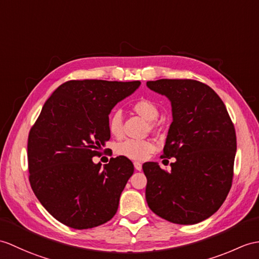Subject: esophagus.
Masks as SVG:
<instances>
[{"label":"esophagus","instance_id":"esophagus-1","mask_svg":"<svg viewBox=\"0 0 259 259\" xmlns=\"http://www.w3.org/2000/svg\"><path fill=\"white\" fill-rule=\"evenodd\" d=\"M134 165H135V169H136V170H138V171H141V170H142V164L140 163V162L136 161L135 163H134Z\"/></svg>","mask_w":259,"mask_h":259}]
</instances>
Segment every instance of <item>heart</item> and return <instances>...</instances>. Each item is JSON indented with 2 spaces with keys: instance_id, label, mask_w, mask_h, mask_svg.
<instances>
[{
  "instance_id": "heart-1",
  "label": "heart",
  "mask_w": 259,
  "mask_h": 259,
  "mask_svg": "<svg viewBox=\"0 0 259 259\" xmlns=\"http://www.w3.org/2000/svg\"><path fill=\"white\" fill-rule=\"evenodd\" d=\"M132 110L150 121V128L152 130H157L159 128V122L157 121V119L159 117L160 109L158 105L151 99H138L132 105ZM108 129H109V132L113 137H121L123 130L121 112L115 111L112 113L109 118V121H108ZM154 149L155 147L153 142L150 140L127 139L118 144L117 153L134 160H144L154 151Z\"/></svg>"
}]
</instances>
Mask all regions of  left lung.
<instances>
[{
  "label": "left lung",
  "instance_id": "8db88e82",
  "mask_svg": "<svg viewBox=\"0 0 259 259\" xmlns=\"http://www.w3.org/2000/svg\"><path fill=\"white\" fill-rule=\"evenodd\" d=\"M171 101L173 121L161 159L176 158L171 171L146 162V200L171 223L192 225L208 219L231 190L236 154L235 128L214 90L193 79L147 81Z\"/></svg>",
  "mask_w": 259,
  "mask_h": 259
}]
</instances>
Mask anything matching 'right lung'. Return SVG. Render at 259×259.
Returning <instances> with one entry per match:
<instances>
[{"instance_id":"add662e5","label":"right lung","mask_w":259,"mask_h":259,"mask_svg":"<svg viewBox=\"0 0 259 259\" xmlns=\"http://www.w3.org/2000/svg\"><path fill=\"white\" fill-rule=\"evenodd\" d=\"M139 86L138 80L66 81L29 130V183L46 211L64 225L87 230L115 216L134 164L119 155L102 167L93 158L110 139L111 109Z\"/></svg>"}]
</instances>
